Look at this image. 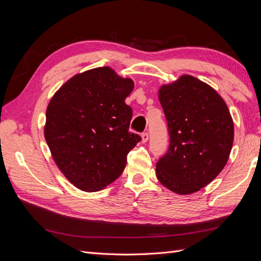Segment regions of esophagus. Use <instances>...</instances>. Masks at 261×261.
<instances>
[{"label":"esophagus","mask_w":261,"mask_h":261,"mask_svg":"<svg viewBox=\"0 0 261 261\" xmlns=\"http://www.w3.org/2000/svg\"><path fill=\"white\" fill-rule=\"evenodd\" d=\"M148 139H149V134L147 132L141 134V141H143V143H147Z\"/></svg>","instance_id":"1"}]
</instances>
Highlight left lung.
Returning <instances> with one entry per match:
<instances>
[{
	"label": "left lung",
	"instance_id": "8db88e82",
	"mask_svg": "<svg viewBox=\"0 0 261 261\" xmlns=\"http://www.w3.org/2000/svg\"><path fill=\"white\" fill-rule=\"evenodd\" d=\"M159 100L170 146L156 162L160 183L178 195L200 191L223 170L234 140V124L220 94L196 77L162 85Z\"/></svg>",
	"mask_w": 261,
	"mask_h": 261
}]
</instances>
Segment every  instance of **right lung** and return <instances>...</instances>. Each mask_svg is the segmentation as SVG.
I'll return each mask as SVG.
<instances>
[{"instance_id":"add662e5","label":"right lung","mask_w":261,"mask_h":261,"mask_svg":"<svg viewBox=\"0 0 261 261\" xmlns=\"http://www.w3.org/2000/svg\"><path fill=\"white\" fill-rule=\"evenodd\" d=\"M130 78L108 66L68 80L46 108L44 138L54 162L77 188L97 192L120 176L141 140L130 133Z\"/></svg>"}]
</instances>
